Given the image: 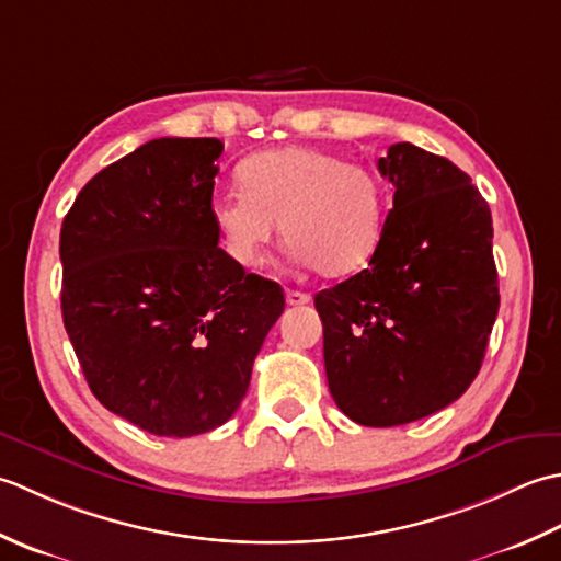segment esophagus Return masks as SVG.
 Returning <instances> with one entry per match:
<instances>
[{
    "mask_svg": "<svg viewBox=\"0 0 561 561\" xmlns=\"http://www.w3.org/2000/svg\"><path fill=\"white\" fill-rule=\"evenodd\" d=\"M310 300H312L310 293H302V290H285V302L293 305V307H297V305H307Z\"/></svg>",
    "mask_w": 561,
    "mask_h": 561,
    "instance_id": "1",
    "label": "esophagus"
}]
</instances>
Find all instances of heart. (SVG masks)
<instances>
[{
	"instance_id": "b5f03b06",
	"label": "heart",
	"mask_w": 561,
	"mask_h": 561,
	"mask_svg": "<svg viewBox=\"0 0 561 561\" xmlns=\"http://www.w3.org/2000/svg\"><path fill=\"white\" fill-rule=\"evenodd\" d=\"M242 191L217 193L215 230L234 264L261 268L278 225L297 264L339 278L363 268L385 225V186L370 169L319 147L290 145L244 159Z\"/></svg>"
}]
</instances>
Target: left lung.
<instances>
[{
  "mask_svg": "<svg viewBox=\"0 0 561 561\" xmlns=\"http://www.w3.org/2000/svg\"><path fill=\"white\" fill-rule=\"evenodd\" d=\"M377 169L394 186L368 268L317 293L336 407L390 428L453 404L482 368L499 312L491 210L450 159L397 142Z\"/></svg>",
  "mask_w": 561,
  "mask_h": 561,
  "instance_id": "8db88e82",
  "label": "left lung"
}]
</instances>
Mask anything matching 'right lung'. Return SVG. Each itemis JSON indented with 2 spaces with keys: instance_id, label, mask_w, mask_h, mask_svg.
<instances>
[{
  "instance_id": "1",
  "label": "right lung",
  "mask_w": 561,
  "mask_h": 561,
  "mask_svg": "<svg viewBox=\"0 0 561 561\" xmlns=\"http://www.w3.org/2000/svg\"><path fill=\"white\" fill-rule=\"evenodd\" d=\"M222 142L159 137L101 169L60 232L62 322L89 390L154 436L232 419L285 307L278 283L217 247Z\"/></svg>"
}]
</instances>
